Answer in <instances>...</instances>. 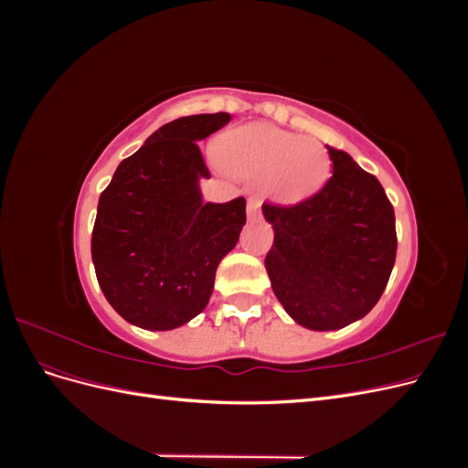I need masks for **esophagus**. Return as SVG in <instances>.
I'll use <instances>...</instances> for the list:
<instances>
[{
    "mask_svg": "<svg viewBox=\"0 0 468 468\" xmlns=\"http://www.w3.org/2000/svg\"><path fill=\"white\" fill-rule=\"evenodd\" d=\"M260 207H261V203H260L258 197H250V199H248V205H246V208H248V217H250V218H256V217H260Z\"/></svg>",
    "mask_w": 468,
    "mask_h": 468,
    "instance_id": "esophagus-1",
    "label": "esophagus"
}]
</instances>
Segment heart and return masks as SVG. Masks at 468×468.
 <instances>
[{
  "label": "heart",
  "mask_w": 468,
  "mask_h": 468,
  "mask_svg": "<svg viewBox=\"0 0 468 468\" xmlns=\"http://www.w3.org/2000/svg\"><path fill=\"white\" fill-rule=\"evenodd\" d=\"M215 155L226 172L260 181L279 203L308 199L330 176V155L322 143L271 124H246L224 133Z\"/></svg>",
  "instance_id": "b5f03b06"
}]
</instances>
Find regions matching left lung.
Returning <instances> with one entry per match:
<instances>
[{
	"instance_id": "obj_1",
	"label": "left lung",
	"mask_w": 468,
	"mask_h": 468,
	"mask_svg": "<svg viewBox=\"0 0 468 468\" xmlns=\"http://www.w3.org/2000/svg\"><path fill=\"white\" fill-rule=\"evenodd\" d=\"M334 174L308 199L263 203L273 226L265 269L287 314L316 332L339 330L378 303L396 260L394 208L378 179L328 146Z\"/></svg>"
}]
</instances>
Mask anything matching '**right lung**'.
I'll list each match as a JSON object with an SVG mask.
<instances>
[{
  "label": "right lung",
  "instance_id": "obj_1",
  "mask_svg": "<svg viewBox=\"0 0 468 468\" xmlns=\"http://www.w3.org/2000/svg\"><path fill=\"white\" fill-rule=\"evenodd\" d=\"M230 119L212 112L160 126L99 197L95 275L109 304L138 328L174 330L203 313L246 224L244 197L203 203L199 189L210 172L197 143Z\"/></svg>",
  "mask_w": 468,
  "mask_h": 468
}]
</instances>
